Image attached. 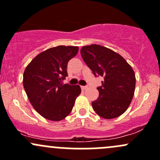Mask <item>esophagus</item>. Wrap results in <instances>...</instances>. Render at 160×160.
Returning <instances> with one entry per match:
<instances>
[{
	"instance_id": "obj_1",
	"label": "esophagus",
	"mask_w": 160,
	"mask_h": 160,
	"mask_svg": "<svg viewBox=\"0 0 160 160\" xmlns=\"http://www.w3.org/2000/svg\"><path fill=\"white\" fill-rule=\"evenodd\" d=\"M87 86H81V88L82 89V90H85V89L87 88Z\"/></svg>"
}]
</instances>
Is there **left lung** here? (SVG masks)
Instances as JSON below:
<instances>
[{
  "instance_id": "8db88e82",
  "label": "left lung",
  "mask_w": 160,
  "mask_h": 160,
  "mask_svg": "<svg viewBox=\"0 0 160 160\" xmlns=\"http://www.w3.org/2000/svg\"><path fill=\"white\" fill-rule=\"evenodd\" d=\"M81 55L94 76L104 78L101 86L97 88L98 98L92 103L94 111L105 119L121 116L134 94L136 78L132 67L121 55L100 45L83 46Z\"/></svg>"
}]
</instances>
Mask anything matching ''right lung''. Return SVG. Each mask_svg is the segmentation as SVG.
I'll use <instances>...</instances> for the list:
<instances>
[{
  "mask_svg": "<svg viewBox=\"0 0 160 160\" xmlns=\"http://www.w3.org/2000/svg\"><path fill=\"white\" fill-rule=\"evenodd\" d=\"M78 51V46L50 48L26 68L23 80L26 93L34 109L46 119L59 121L66 118L81 94L79 85L62 84L68 76V61Z\"/></svg>",
  "mask_w": 160,
  "mask_h": 160,
  "instance_id": "obj_1",
  "label": "right lung"
}]
</instances>
